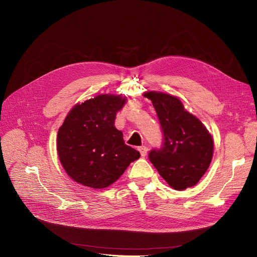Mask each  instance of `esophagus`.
I'll use <instances>...</instances> for the list:
<instances>
[{
	"label": "esophagus",
	"mask_w": 257,
	"mask_h": 257,
	"mask_svg": "<svg viewBox=\"0 0 257 257\" xmlns=\"http://www.w3.org/2000/svg\"><path fill=\"white\" fill-rule=\"evenodd\" d=\"M139 151H140V153H141L142 157H145V156L147 155V148H146L145 146L140 147V148H139Z\"/></svg>",
	"instance_id": "esophagus-1"
}]
</instances>
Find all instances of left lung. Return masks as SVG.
I'll return each mask as SVG.
<instances>
[{"label":"left lung","mask_w":257,"mask_h":257,"mask_svg":"<svg viewBox=\"0 0 257 257\" xmlns=\"http://www.w3.org/2000/svg\"><path fill=\"white\" fill-rule=\"evenodd\" d=\"M145 97L152 101L163 132V145L149 152L150 161L174 190L196 185L211 163V136L176 97L155 91Z\"/></svg>","instance_id":"8db88e82"}]
</instances>
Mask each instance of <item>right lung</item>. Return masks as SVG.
<instances>
[{
    "label": "right lung",
    "mask_w": 257,
    "mask_h": 257,
    "mask_svg": "<svg viewBox=\"0 0 257 257\" xmlns=\"http://www.w3.org/2000/svg\"><path fill=\"white\" fill-rule=\"evenodd\" d=\"M126 102L101 94L77 104L58 130L57 151L61 165L78 183L103 188L116 181L141 154L127 146L114 127L116 112Z\"/></svg>",
    "instance_id": "right-lung-1"
}]
</instances>
